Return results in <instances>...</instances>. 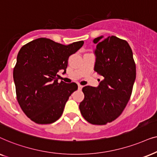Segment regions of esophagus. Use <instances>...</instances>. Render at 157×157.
<instances>
[{
    "label": "esophagus",
    "instance_id": "obj_1",
    "mask_svg": "<svg viewBox=\"0 0 157 157\" xmlns=\"http://www.w3.org/2000/svg\"><path fill=\"white\" fill-rule=\"evenodd\" d=\"M82 85H80V84H78V89L79 90H82Z\"/></svg>",
    "mask_w": 157,
    "mask_h": 157
}]
</instances>
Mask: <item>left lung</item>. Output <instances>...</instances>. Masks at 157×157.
<instances>
[{
  "mask_svg": "<svg viewBox=\"0 0 157 157\" xmlns=\"http://www.w3.org/2000/svg\"><path fill=\"white\" fill-rule=\"evenodd\" d=\"M93 40L95 70L103 77L98 87L82 88L84 100L80 103V113L93 125L112 122L122 113L130 99L136 79V64L133 52L126 40L115 36Z\"/></svg>",
  "mask_w": 157,
  "mask_h": 157,
  "instance_id": "1",
  "label": "left lung"
}]
</instances>
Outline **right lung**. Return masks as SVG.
Listing matches in <instances>:
<instances>
[{
    "label": "right lung",
    "mask_w": 157,
    "mask_h": 157,
    "mask_svg": "<svg viewBox=\"0 0 157 157\" xmlns=\"http://www.w3.org/2000/svg\"><path fill=\"white\" fill-rule=\"evenodd\" d=\"M84 41L69 45L39 38L23 46L13 68L16 98L26 116L38 124L57 121L73 92L75 82H58L57 72H66L68 59L82 47Z\"/></svg>",
    "instance_id": "obj_1"
}]
</instances>
